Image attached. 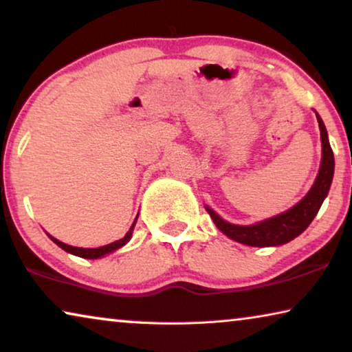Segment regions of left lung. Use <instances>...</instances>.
<instances>
[{
    "label": "left lung",
    "mask_w": 352,
    "mask_h": 352,
    "mask_svg": "<svg viewBox=\"0 0 352 352\" xmlns=\"http://www.w3.org/2000/svg\"><path fill=\"white\" fill-rule=\"evenodd\" d=\"M317 122H319L322 139V163L314 186L311 187L305 199L293 206L292 210L285 211V213L252 226L230 224L206 206V211H208L211 219L214 221L216 228L221 232L228 235L229 239L235 240V242L250 245V247H277V245H283L298 237L312 223L322 201L329 194L335 170L333 151L330 147L325 124L319 115H317Z\"/></svg>",
    "instance_id": "8db88e82"
}]
</instances>
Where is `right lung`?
Wrapping results in <instances>:
<instances>
[{"label": "right lung", "mask_w": 352, "mask_h": 352, "mask_svg": "<svg viewBox=\"0 0 352 352\" xmlns=\"http://www.w3.org/2000/svg\"><path fill=\"white\" fill-rule=\"evenodd\" d=\"M136 219H138V218H136ZM136 219H134L131 229L128 230L126 235H124L123 239H120V240H117V242H113V243L104 245V247H99V248H78V247H72V245L62 243V242H59V240H57V239L51 237V235H50V239H51L52 242H54L56 245H59V247H60L62 250H65V252H69V253H72V254H76V256H80V258L96 259V258L104 256V254H107V253H112V252H115V250H118L120 247H123L124 243H128V240L131 239V234H133L134 224H136Z\"/></svg>", "instance_id": "1"}]
</instances>
